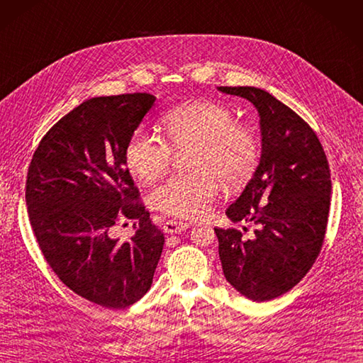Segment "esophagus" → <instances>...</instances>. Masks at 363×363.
<instances>
[{
	"label": "esophagus",
	"mask_w": 363,
	"mask_h": 363,
	"mask_svg": "<svg viewBox=\"0 0 363 363\" xmlns=\"http://www.w3.org/2000/svg\"><path fill=\"white\" fill-rule=\"evenodd\" d=\"M190 225L187 222H181V220H167L164 224V231L169 235H179L182 231L187 230Z\"/></svg>",
	"instance_id": "34e87169"
}]
</instances>
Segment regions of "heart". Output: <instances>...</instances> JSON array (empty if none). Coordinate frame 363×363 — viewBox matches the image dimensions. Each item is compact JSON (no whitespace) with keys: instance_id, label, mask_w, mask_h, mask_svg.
<instances>
[{"instance_id":"heart-1","label":"heart","mask_w":363,"mask_h":363,"mask_svg":"<svg viewBox=\"0 0 363 363\" xmlns=\"http://www.w3.org/2000/svg\"><path fill=\"white\" fill-rule=\"evenodd\" d=\"M162 138L138 128L125 145V162L138 179L152 182L169 169L174 153L190 155L191 174L172 176L150 193L153 208L165 215L193 219L216 199L220 182L239 189L255 174L261 147L252 128L238 124L228 107L198 99L167 111Z\"/></svg>"}]
</instances>
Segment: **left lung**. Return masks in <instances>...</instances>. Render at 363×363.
Masks as SVG:
<instances>
[{"label": "left lung", "mask_w": 363, "mask_h": 363, "mask_svg": "<svg viewBox=\"0 0 363 363\" xmlns=\"http://www.w3.org/2000/svg\"><path fill=\"white\" fill-rule=\"evenodd\" d=\"M218 89L252 102L262 136L253 178L225 211L233 222L255 224V235L245 239L236 228H215L222 270L248 299L272 301L299 284L320 253L331 199L330 165L314 130L270 93Z\"/></svg>", "instance_id": "1"}]
</instances>
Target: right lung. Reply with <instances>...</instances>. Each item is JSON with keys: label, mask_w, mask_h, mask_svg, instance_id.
Returning <instances> with one entry per match:
<instances>
[{"label": "right lung", "mask_w": 363, "mask_h": 363, "mask_svg": "<svg viewBox=\"0 0 363 363\" xmlns=\"http://www.w3.org/2000/svg\"><path fill=\"white\" fill-rule=\"evenodd\" d=\"M155 99L84 101L44 135L27 172V211L45 261L73 293L111 310L150 290L164 247L125 165L128 138ZM121 217L138 222L125 243L108 235Z\"/></svg>", "instance_id": "right-lung-1"}]
</instances>
